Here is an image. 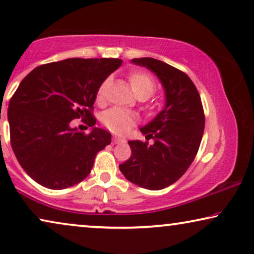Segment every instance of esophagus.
<instances>
[{
    "label": "esophagus",
    "instance_id": "esophagus-1",
    "mask_svg": "<svg viewBox=\"0 0 254 254\" xmlns=\"http://www.w3.org/2000/svg\"><path fill=\"white\" fill-rule=\"evenodd\" d=\"M113 142L116 144H118V143H121V142H125V140L124 138H121V137H118V136H114L113 137Z\"/></svg>",
    "mask_w": 254,
    "mask_h": 254
}]
</instances>
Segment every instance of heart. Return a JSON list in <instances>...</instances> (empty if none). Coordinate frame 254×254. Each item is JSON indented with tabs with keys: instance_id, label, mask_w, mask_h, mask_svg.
Wrapping results in <instances>:
<instances>
[{
	"instance_id": "1",
	"label": "heart",
	"mask_w": 254,
	"mask_h": 254,
	"mask_svg": "<svg viewBox=\"0 0 254 254\" xmlns=\"http://www.w3.org/2000/svg\"><path fill=\"white\" fill-rule=\"evenodd\" d=\"M129 83L131 89L140 99H147L150 97L156 90L155 79L145 71H133L129 75ZM109 85V79L102 82L99 88L97 89L96 102L102 104L105 99L106 89ZM151 110L150 106L147 107ZM103 124L105 125L109 130L118 135H125L129 131L136 123V116L129 111H125L120 109H111L103 113L102 117Z\"/></svg>"
}]
</instances>
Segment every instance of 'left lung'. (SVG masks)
Listing matches in <instances>:
<instances>
[{
	"instance_id": "8db88e82",
	"label": "left lung",
	"mask_w": 254,
	"mask_h": 254,
	"mask_svg": "<svg viewBox=\"0 0 254 254\" xmlns=\"http://www.w3.org/2000/svg\"><path fill=\"white\" fill-rule=\"evenodd\" d=\"M155 72L165 90V107L141 128L145 140L129 141L130 158L119 165L129 182L158 190L176 183L195 158L204 130V113L196 86L185 72L152 58L133 59Z\"/></svg>"
}]
</instances>
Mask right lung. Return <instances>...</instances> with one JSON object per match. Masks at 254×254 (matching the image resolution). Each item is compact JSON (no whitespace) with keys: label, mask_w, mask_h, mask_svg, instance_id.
Wrapping results in <instances>:
<instances>
[{"label":"right lung","mask_w":254,"mask_h":254,"mask_svg":"<svg viewBox=\"0 0 254 254\" xmlns=\"http://www.w3.org/2000/svg\"><path fill=\"white\" fill-rule=\"evenodd\" d=\"M121 64L120 59H67L41 64L20 82L8 107L10 143L34 182L64 190L89 176L111 134L97 127L82 133L71 120L95 126L97 89Z\"/></svg>","instance_id":"add662e5"}]
</instances>
